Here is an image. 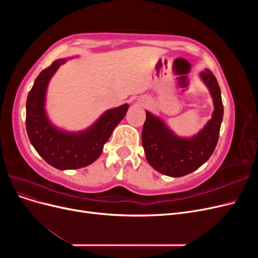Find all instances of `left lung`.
Here are the masks:
<instances>
[{"label":"left lung","mask_w":258,"mask_h":258,"mask_svg":"<svg viewBox=\"0 0 258 258\" xmlns=\"http://www.w3.org/2000/svg\"><path fill=\"white\" fill-rule=\"evenodd\" d=\"M213 98L212 118L197 136L190 139L178 138L159 118L146 111L142 130V145L148 163L158 172L179 177L197 170L213 154L223 120L224 106L221 89L209 69L200 73Z\"/></svg>","instance_id":"1"}]
</instances>
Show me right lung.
<instances>
[{
  "instance_id": "1",
  "label": "right lung",
  "mask_w": 258,
  "mask_h": 258,
  "mask_svg": "<svg viewBox=\"0 0 258 258\" xmlns=\"http://www.w3.org/2000/svg\"><path fill=\"white\" fill-rule=\"evenodd\" d=\"M64 62L66 59L56 60L43 70L29 92L26 105V127L31 144L46 162L59 170L80 169L98 159L129 107L123 104L106 111L93 126L79 134L54 128L45 113V96L51 76Z\"/></svg>"
}]
</instances>
